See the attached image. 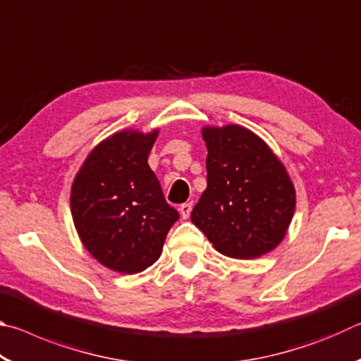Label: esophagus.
Here are the masks:
<instances>
[{
    "label": "esophagus",
    "instance_id": "34e87169",
    "mask_svg": "<svg viewBox=\"0 0 361 361\" xmlns=\"http://www.w3.org/2000/svg\"><path fill=\"white\" fill-rule=\"evenodd\" d=\"M191 210H192V204L191 202H185L180 205V215L181 218H188L189 215H191Z\"/></svg>",
    "mask_w": 361,
    "mask_h": 361
}]
</instances>
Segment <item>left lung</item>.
Listing matches in <instances>:
<instances>
[{
  "label": "left lung",
  "instance_id": "obj_1",
  "mask_svg": "<svg viewBox=\"0 0 361 361\" xmlns=\"http://www.w3.org/2000/svg\"><path fill=\"white\" fill-rule=\"evenodd\" d=\"M207 189L191 221L219 253L252 259L276 248L295 213V186L262 140L240 126L205 127Z\"/></svg>",
  "mask_w": 361,
  "mask_h": 361
}]
</instances>
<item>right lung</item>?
I'll return each instance as SVG.
<instances>
[{
    "label": "right lung",
    "instance_id": "obj_1",
    "mask_svg": "<svg viewBox=\"0 0 361 361\" xmlns=\"http://www.w3.org/2000/svg\"><path fill=\"white\" fill-rule=\"evenodd\" d=\"M151 133L124 130L97 146L71 188V215L84 247L103 266L137 274L156 262L180 213L148 166Z\"/></svg>",
    "mask_w": 361,
    "mask_h": 361
}]
</instances>
